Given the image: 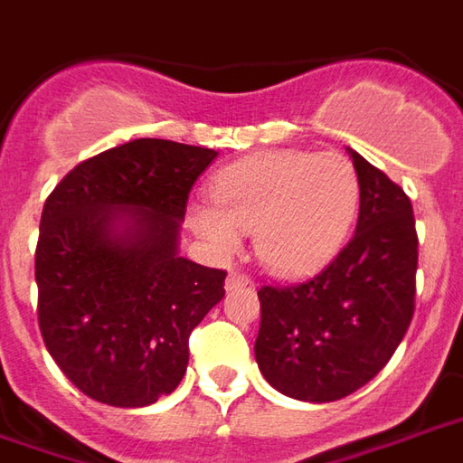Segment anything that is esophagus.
I'll use <instances>...</instances> for the list:
<instances>
[{"instance_id": "1", "label": "esophagus", "mask_w": 463, "mask_h": 463, "mask_svg": "<svg viewBox=\"0 0 463 463\" xmlns=\"http://www.w3.org/2000/svg\"><path fill=\"white\" fill-rule=\"evenodd\" d=\"M248 284H252V279H250L248 275H242V272H231L228 279H225V289L232 292V289H241V287H248Z\"/></svg>"}]
</instances>
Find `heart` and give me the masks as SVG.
<instances>
[{
	"instance_id": "b5f03b06",
	"label": "heart",
	"mask_w": 463,
	"mask_h": 463,
	"mask_svg": "<svg viewBox=\"0 0 463 463\" xmlns=\"http://www.w3.org/2000/svg\"><path fill=\"white\" fill-rule=\"evenodd\" d=\"M208 201L186 222L218 258H231L252 231L255 255L284 277L309 275L334 258L358 213V176L336 152H262L213 176Z\"/></svg>"
}]
</instances>
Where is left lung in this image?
Instances as JSON below:
<instances>
[{"label":"left lung","instance_id":"left-lung-1","mask_svg":"<svg viewBox=\"0 0 463 463\" xmlns=\"http://www.w3.org/2000/svg\"><path fill=\"white\" fill-rule=\"evenodd\" d=\"M361 208L351 242L314 279L260 287V373L282 395L334 402L383 371L414 314L417 231L405 191L348 149Z\"/></svg>","mask_w":463,"mask_h":463}]
</instances>
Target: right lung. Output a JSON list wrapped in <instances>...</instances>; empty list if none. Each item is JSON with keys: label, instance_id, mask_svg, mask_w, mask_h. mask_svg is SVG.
I'll use <instances>...</instances> for the list:
<instances>
[{"label": "right lung", "instance_id": "add662e5", "mask_svg": "<svg viewBox=\"0 0 463 463\" xmlns=\"http://www.w3.org/2000/svg\"><path fill=\"white\" fill-rule=\"evenodd\" d=\"M218 152L135 139L78 164L43 203L36 284L49 354L102 405L146 407L188 365L225 272L179 255L188 191Z\"/></svg>", "mask_w": 463, "mask_h": 463}]
</instances>
